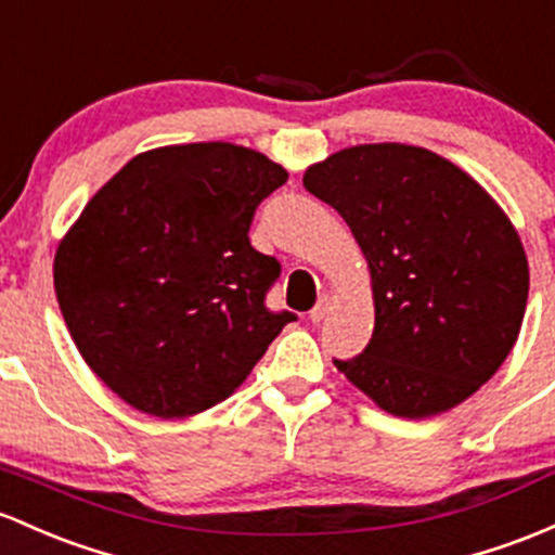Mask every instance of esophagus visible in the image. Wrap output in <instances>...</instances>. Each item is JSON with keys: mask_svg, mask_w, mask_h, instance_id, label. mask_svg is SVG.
<instances>
[{"mask_svg": "<svg viewBox=\"0 0 555 555\" xmlns=\"http://www.w3.org/2000/svg\"><path fill=\"white\" fill-rule=\"evenodd\" d=\"M327 309H331V296L323 294V296H320V299H318V304H314L312 312H309V320H312V323H323L325 314H327Z\"/></svg>", "mask_w": 555, "mask_h": 555, "instance_id": "obj_1", "label": "esophagus"}]
</instances>
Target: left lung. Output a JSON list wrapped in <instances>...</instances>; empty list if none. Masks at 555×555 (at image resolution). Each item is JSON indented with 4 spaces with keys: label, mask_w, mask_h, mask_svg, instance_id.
<instances>
[{
    "label": "left lung",
    "mask_w": 555,
    "mask_h": 555,
    "mask_svg": "<svg viewBox=\"0 0 555 555\" xmlns=\"http://www.w3.org/2000/svg\"><path fill=\"white\" fill-rule=\"evenodd\" d=\"M367 259L375 304L362 354L333 360L399 418H431L498 373L521 331L529 264L485 188L426 147L338 151L304 175Z\"/></svg>",
    "instance_id": "8db88e82"
}]
</instances>
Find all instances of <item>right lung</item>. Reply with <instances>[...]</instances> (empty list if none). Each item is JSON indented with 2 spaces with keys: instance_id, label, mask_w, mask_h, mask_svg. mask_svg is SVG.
<instances>
[{
  "instance_id": "right-lung-1",
  "label": "right lung",
  "mask_w": 555,
  "mask_h": 555,
  "mask_svg": "<svg viewBox=\"0 0 555 555\" xmlns=\"http://www.w3.org/2000/svg\"><path fill=\"white\" fill-rule=\"evenodd\" d=\"M288 171L251 147L140 153L94 193L55 254L76 349L132 408L188 418L228 399L296 314L270 312L275 256L248 241Z\"/></svg>"
}]
</instances>
